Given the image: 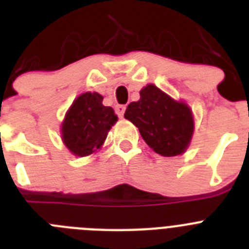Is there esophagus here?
<instances>
[{
  "label": "esophagus",
  "mask_w": 249,
  "mask_h": 249,
  "mask_svg": "<svg viewBox=\"0 0 249 249\" xmlns=\"http://www.w3.org/2000/svg\"><path fill=\"white\" fill-rule=\"evenodd\" d=\"M114 111H116V113H117L118 117L122 118L123 113H124V111H126V106H124V105H117V106H116V108H114Z\"/></svg>",
  "instance_id": "34e87169"
}]
</instances>
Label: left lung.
<instances>
[{
	"label": "left lung",
	"mask_w": 249,
	"mask_h": 249,
	"mask_svg": "<svg viewBox=\"0 0 249 249\" xmlns=\"http://www.w3.org/2000/svg\"><path fill=\"white\" fill-rule=\"evenodd\" d=\"M140 101L131 102L124 118L138 127L142 138L164 157L182 155L192 140L195 121L184 102H177L155 85L141 89Z\"/></svg>",
	"instance_id": "1"
}]
</instances>
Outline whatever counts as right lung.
Wrapping results in <instances>:
<instances>
[{
	"label": "right lung",
	"instance_id": "right-lung-1",
	"mask_svg": "<svg viewBox=\"0 0 249 249\" xmlns=\"http://www.w3.org/2000/svg\"><path fill=\"white\" fill-rule=\"evenodd\" d=\"M102 101L97 92H86L73 101L66 113L61 127L62 141L74 156L86 157L100 149L117 122L113 108L103 106Z\"/></svg>",
	"mask_w": 249,
	"mask_h": 249
}]
</instances>
